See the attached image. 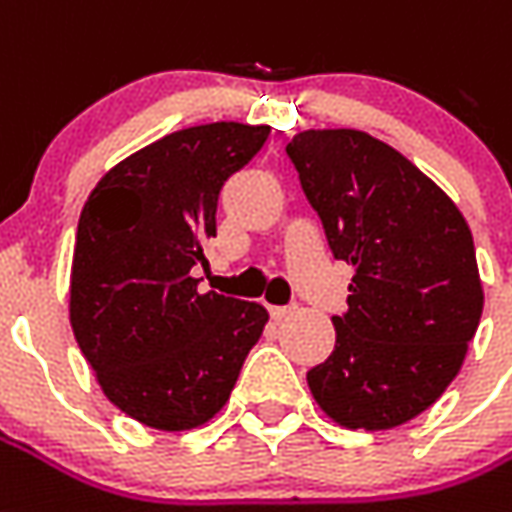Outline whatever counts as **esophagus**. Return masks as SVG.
I'll use <instances>...</instances> for the list:
<instances>
[{
  "mask_svg": "<svg viewBox=\"0 0 512 512\" xmlns=\"http://www.w3.org/2000/svg\"><path fill=\"white\" fill-rule=\"evenodd\" d=\"M293 313H296V307H293V305H288V307H271V318H274V321H282V318L293 316Z\"/></svg>",
  "mask_w": 512,
  "mask_h": 512,
  "instance_id": "1",
  "label": "esophagus"
}]
</instances>
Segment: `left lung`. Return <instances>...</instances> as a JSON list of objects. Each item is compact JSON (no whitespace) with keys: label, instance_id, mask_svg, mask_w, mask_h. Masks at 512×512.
<instances>
[{"label":"left lung","instance_id":"1","mask_svg":"<svg viewBox=\"0 0 512 512\" xmlns=\"http://www.w3.org/2000/svg\"><path fill=\"white\" fill-rule=\"evenodd\" d=\"M288 157L335 260L355 268L335 349L307 371L346 430H391L455 380L482 316L474 238L441 188L360 130H305Z\"/></svg>","mask_w":512,"mask_h":512}]
</instances>
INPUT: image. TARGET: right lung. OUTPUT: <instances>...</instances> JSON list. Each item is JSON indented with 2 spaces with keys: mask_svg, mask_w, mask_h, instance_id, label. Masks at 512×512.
<instances>
[{
  "mask_svg": "<svg viewBox=\"0 0 512 512\" xmlns=\"http://www.w3.org/2000/svg\"><path fill=\"white\" fill-rule=\"evenodd\" d=\"M271 127L171 132L107 171L82 207L69 318L105 396L152 430L202 427L227 405L268 313L191 277L216 238L224 182Z\"/></svg>",
  "mask_w": 512,
  "mask_h": 512,
  "instance_id": "add662e5",
  "label": "right lung"
}]
</instances>
